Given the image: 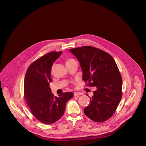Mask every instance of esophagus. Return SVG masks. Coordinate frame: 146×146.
I'll use <instances>...</instances> for the list:
<instances>
[{"label": "esophagus", "mask_w": 146, "mask_h": 146, "mask_svg": "<svg viewBox=\"0 0 146 146\" xmlns=\"http://www.w3.org/2000/svg\"><path fill=\"white\" fill-rule=\"evenodd\" d=\"M82 95V93L80 92H75L74 93V96H78L79 95Z\"/></svg>", "instance_id": "esophagus-1"}]
</instances>
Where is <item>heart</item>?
I'll return each mask as SVG.
<instances>
[{"instance_id":"heart-1","label":"heart","mask_w":146,"mask_h":146,"mask_svg":"<svg viewBox=\"0 0 146 146\" xmlns=\"http://www.w3.org/2000/svg\"><path fill=\"white\" fill-rule=\"evenodd\" d=\"M70 60H72V59H70V60H68L67 61V62H68V61H70ZM52 70H53V67H52V68H51V71H52Z\"/></svg>"}]
</instances>
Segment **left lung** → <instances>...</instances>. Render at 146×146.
Returning a JSON list of instances; mask_svg holds the SVG:
<instances>
[{"label":"left lung","instance_id":"obj_1","mask_svg":"<svg viewBox=\"0 0 146 146\" xmlns=\"http://www.w3.org/2000/svg\"><path fill=\"white\" fill-rule=\"evenodd\" d=\"M80 62L82 79L88 86L97 90L90 97L84 114L94 121L101 123L111 118L122 97V78L111 55L91 46L70 49Z\"/></svg>","mask_w":146,"mask_h":146}]
</instances>
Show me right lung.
I'll use <instances>...</instances> for the list:
<instances>
[{
	"instance_id": "1",
	"label": "right lung",
	"mask_w": 146,
	"mask_h": 146,
	"mask_svg": "<svg viewBox=\"0 0 146 146\" xmlns=\"http://www.w3.org/2000/svg\"><path fill=\"white\" fill-rule=\"evenodd\" d=\"M62 51H52L42 56L28 68L24 82V97L33 116L44 124H51L62 117L67 102L73 97L72 92L56 97L51 93V70Z\"/></svg>"
}]
</instances>
